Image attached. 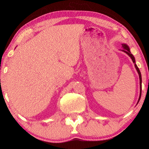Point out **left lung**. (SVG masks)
<instances>
[{"instance_id":"8db88e82","label":"left lung","mask_w":149,"mask_h":149,"mask_svg":"<svg viewBox=\"0 0 149 149\" xmlns=\"http://www.w3.org/2000/svg\"><path fill=\"white\" fill-rule=\"evenodd\" d=\"M122 47H123V49L122 51H123L124 52H125L126 54H127L130 57V58L132 59V60L133 63H134V66L135 68H136V71H137L138 73H139V82H140V95H139V101H138V102H139L140 100V98H141V72H140L139 68L137 67V66H136V64H135V59L134 57V56L132 55V54H131L130 52V48L129 47L126 45V44H122Z\"/></svg>"}]
</instances>
